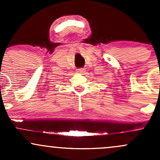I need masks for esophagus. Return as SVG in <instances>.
Returning <instances> with one entry per match:
<instances>
[{
  "label": "esophagus",
  "mask_w": 160,
  "mask_h": 160,
  "mask_svg": "<svg viewBox=\"0 0 160 160\" xmlns=\"http://www.w3.org/2000/svg\"><path fill=\"white\" fill-rule=\"evenodd\" d=\"M77 71H78V72L80 73V74H82V73H83L84 71H85V69H84V68H79V69L77 70Z\"/></svg>",
  "instance_id": "esophagus-1"
}]
</instances>
